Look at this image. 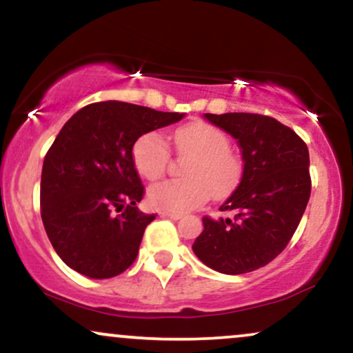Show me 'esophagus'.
Here are the masks:
<instances>
[{
    "instance_id": "obj_1",
    "label": "esophagus",
    "mask_w": 353,
    "mask_h": 353,
    "mask_svg": "<svg viewBox=\"0 0 353 353\" xmlns=\"http://www.w3.org/2000/svg\"><path fill=\"white\" fill-rule=\"evenodd\" d=\"M161 216L163 218H170V219H180L183 218V214L181 213H172V211H161Z\"/></svg>"
}]
</instances>
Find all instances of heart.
<instances>
[{
  "mask_svg": "<svg viewBox=\"0 0 353 353\" xmlns=\"http://www.w3.org/2000/svg\"><path fill=\"white\" fill-rule=\"evenodd\" d=\"M173 142L181 157H192L183 167L186 178L165 180L150 186L148 201L152 206L172 213H185L205 203L211 193L223 196L238 185L241 163L230 150L228 135L218 127L192 122L176 128ZM132 159L140 175L155 181L168 168V145L159 132H148L137 139Z\"/></svg>",
  "mask_w": 353,
  "mask_h": 353,
  "instance_id": "b5f03b06",
  "label": "heart"
}]
</instances>
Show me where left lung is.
Returning <instances> with one entry per match:
<instances>
[{
    "mask_svg": "<svg viewBox=\"0 0 353 353\" xmlns=\"http://www.w3.org/2000/svg\"><path fill=\"white\" fill-rule=\"evenodd\" d=\"M238 140L243 176L219 206L230 218H203L193 243L201 263L223 274H244L279 256L299 226L310 196L307 145L276 119L246 112L205 114Z\"/></svg>",
    "mask_w": 353,
    "mask_h": 353,
    "instance_id": "obj_1",
    "label": "left lung"
}]
</instances>
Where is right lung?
<instances>
[{"label":"right lung","mask_w":353,"mask_h":353,"mask_svg":"<svg viewBox=\"0 0 353 353\" xmlns=\"http://www.w3.org/2000/svg\"><path fill=\"white\" fill-rule=\"evenodd\" d=\"M183 119L107 101L70 117L44 157L41 218L49 241L74 271L109 279L132 266L155 219L137 208L145 188L132 159L139 137Z\"/></svg>","instance_id":"add662e5"}]
</instances>
